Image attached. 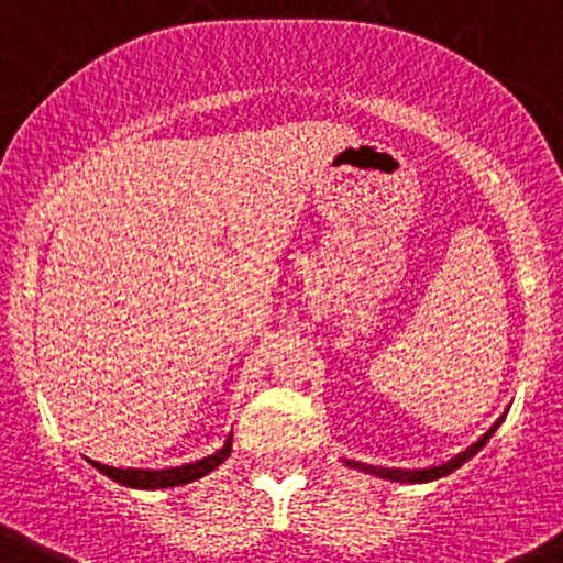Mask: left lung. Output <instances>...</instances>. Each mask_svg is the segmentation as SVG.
Returning <instances> with one entry per match:
<instances>
[{
	"mask_svg": "<svg viewBox=\"0 0 563 563\" xmlns=\"http://www.w3.org/2000/svg\"><path fill=\"white\" fill-rule=\"evenodd\" d=\"M501 422H504V417L496 419V422H493V428L487 430V433L482 435L479 441H474V444H471L468 450H463V452H460V455H455L452 460H446V463L433 465V468H417V471H411V468H382V465H365V463H356V460H343V463L351 465V468H356V471H365V474H376V476H382V479H391V482H433V479H441V476L452 474V471L460 468V465H463L465 460L474 457L476 452H479L482 446H485L487 441H490V435L496 433L498 424H501Z\"/></svg>",
	"mask_w": 563,
	"mask_h": 563,
	"instance_id": "obj_1",
	"label": "left lung"
}]
</instances>
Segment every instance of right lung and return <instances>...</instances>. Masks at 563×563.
<instances>
[{
	"mask_svg": "<svg viewBox=\"0 0 563 563\" xmlns=\"http://www.w3.org/2000/svg\"><path fill=\"white\" fill-rule=\"evenodd\" d=\"M231 455V435L225 439L223 450H218L214 455L196 460V463H185L176 465V468H163V471H150V468H113V465H103L95 463L92 465L98 471H103L106 476H111L113 482L124 487H139V490H157V487H176V485H187V482H196L201 476H207L209 471L218 468L225 457Z\"/></svg>",
	"mask_w": 563,
	"mask_h": 563,
	"instance_id": "add662e5",
	"label": "right lung"
}]
</instances>
